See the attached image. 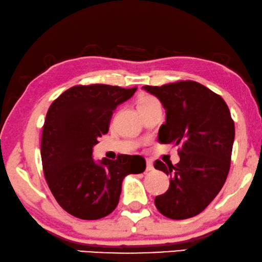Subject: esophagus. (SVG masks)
I'll return each mask as SVG.
<instances>
[{"label": "esophagus", "mask_w": 262, "mask_h": 262, "mask_svg": "<svg viewBox=\"0 0 262 262\" xmlns=\"http://www.w3.org/2000/svg\"><path fill=\"white\" fill-rule=\"evenodd\" d=\"M146 163H147V167H146V170H153L154 169V167H153V162H151V160L150 159H147L146 160Z\"/></svg>", "instance_id": "34e87169"}]
</instances>
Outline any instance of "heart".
Segmentation results:
<instances>
[{"instance_id": "1", "label": "heart", "mask_w": 262, "mask_h": 262, "mask_svg": "<svg viewBox=\"0 0 262 262\" xmlns=\"http://www.w3.org/2000/svg\"><path fill=\"white\" fill-rule=\"evenodd\" d=\"M156 101H158V100H156L155 97L150 96V95H142V96H140L139 100H138V109L141 108V107L147 106V104H149V103L156 102Z\"/></svg>"}]
</instances>
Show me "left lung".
Masks as SVG:
<instances>
[{"label": "left lung", "mask_w": 262, "mask_h": 262, "mask_svg": "<svg viewBox=\"0 0 262 262\" xmlns=\"http://www.w3.org/2000/svg\"><path fill=\"white\" fill-rule=\"evenodd\" d=\"M166 109L160 143L181 144L177 165L156 160L154 167L169 175V188L155 198L156 208L174 220L200 214L227 179L235 127L220 95L195 81L143 85Z\"/></svg>", "instance_id": "left-lung-1"}]
</instances>
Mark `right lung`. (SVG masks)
<instances>
[{
    "mask_svg": "<svg viewBox=\"0 0 262 262\" xmlns=\"http://www.w3.org/2000/svg\"><path fill=\"white\" fill-rule=\"evenodd\" d=\"M135 92L136 87L75 85L50 104L42 130V166L54 198L72 215L107 216L119 204L124 177L146 169L140 155L97 162L92 158L97 139L108 133L113 111Z\"/></svg>",
    "mask_w": 262,
    "mask_h": 262,
    "instance_id": "obj_1",
    "label": "right lung"
}]
</instances>
